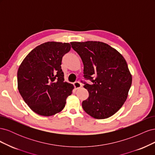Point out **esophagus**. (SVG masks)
Instances as JSON below:
<instances>
[{"instance_id": "1", "label": "esophagus", "mask_w": 155, "mask_h": 155, "mask_svg": "<svg viewBox=\"0 0 155 155\" xmlns=\"http://www.w3.org/2000/svg\"><path fill=\"white\" fill-rule=\"evenodd\" d=\"M74 86L76 89H78V88H80L81 87V83H79V81H76L74 83Z\"/></svg>"}]
</instances>
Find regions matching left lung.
Instances as JSON below:
<instances>
[{"label": "left lung", "mask_w": 155, "mask_h": 155, "mask_svg": "<svg viewBox=\"0 0 155 155\" xmlns=\"http://www.w3.org/2000/svg\"><path fill=\"white\" fill-rule=\"evenodd\" d=\"M72 48L80 56L83 76L88 92L82 102L83 110L96 119H105L122 107L132 83V76L124 58L116 49L100 41L71 42Z\"/></svg>", "instance_id": "obj_1"}]
</instances>
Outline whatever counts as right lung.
I'll list each match as a JSON object with an SVG mask.
<instances>
[{
	"instance_id": "add662e5",
	"label": "right lung",
	"mask_w": 155,
	"mask_h": 155,
	"mask_svg": "<svg viewBox=\"0 0 155 155\" xmlns=\"http://www.w3.org/2000/svg\"><path fill=\"white\" fill-rule=\"evenodd\" d=\"M71 48L69 43L47 42L27 55L17 72L18 89L35 113L50 116L61 111L71 95L73 85L64 82L62 58Z\"/></svg>"
}]
</instances>
